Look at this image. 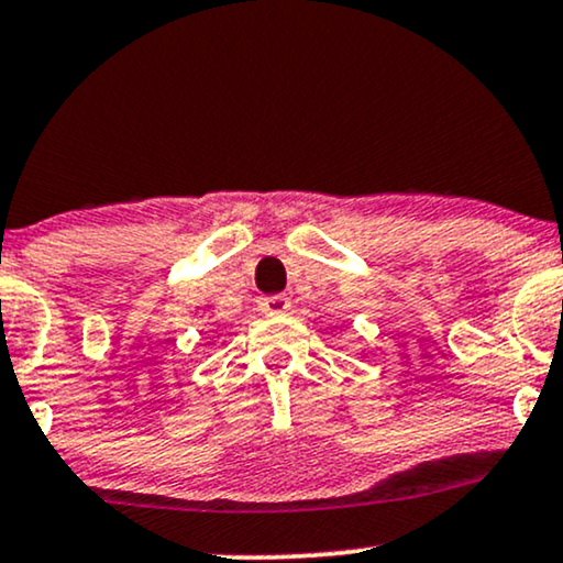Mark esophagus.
Instances as JSON below:
<instances>
[{"label": "esophagus", "instance_id": "esophagus-1", "mask_svg": "<svg viewBox=\"0 0 563 563\" xmlns=\"http://www.w3.org/2000/svg\"><path fill=\"white\" fill-rule=\"evenodd\" d=\"M290 309V301H288V296H262L260 298V311L262 314H267V317H280V314H286V311Z\"/></svg>", "mask_w": 563, "mask_h": 563}]
</instances>
